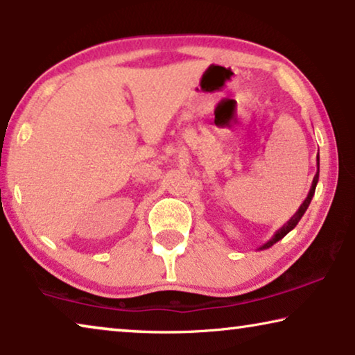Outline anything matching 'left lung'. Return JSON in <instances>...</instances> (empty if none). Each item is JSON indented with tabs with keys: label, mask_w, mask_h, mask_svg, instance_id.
Wrapping results in <instances>:
<instances>
[{
	"label": "left lung",
	"mask_w": 355,
	"mask_h": 355,
	"mask_svg": "<svg viewBox=\"0 0 355 355\" xmlns=\"http://www.w3.org/2000/svg\"><path fill=\"white\" fill-rule=\"evenodd\" d=\"M317 162H318V157H317ZM318 173H320V163H318V169H317V174H315V178H313V182H312V187H310V192H309V196H307V198H305L304 200V203L302 205L299 207V210L294 213V216L291 218V220L286 223V225L281 227V230H278L276 231V234L271 237V239L268 241V242H265L263 245H260L259 247V250H265V249H268V247H271V245H275L276 242L278 241H281L283 239V237L288 234L289 231H293L295 226H297V223L300 221V218L304 216V213L307 211V208H309V205H310V202H312V197H313V193H315V187H317V182H318Z\"/></svg>",
	"instance_id": "left-lung-1"
}]
</instances>
